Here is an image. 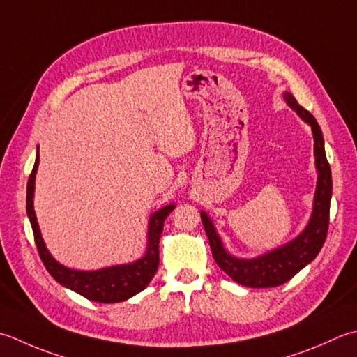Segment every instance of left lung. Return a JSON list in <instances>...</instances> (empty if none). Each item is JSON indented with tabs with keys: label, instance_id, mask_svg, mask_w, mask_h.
<instances>
[{
	"label": "left lung",
	"instance_id": "left-lung-1",
	"mask_svg": "<svg viewBox=\"0 0 357 357\" xmlns=\"http://www.w3.org/2000/svg\"><path fill=\"white\" fill-rule=\"evenodd\" d=\"M284 100L296 113L303 119L306 123L311 125L314 136V156H316L317 169V188L314 195L312 215L308 226L297 238L283 244L271 252L257 258H236L230 255L222 246L220 235L216 234L212 220L206 212H201L202 226L206 229L208 244H211L212 255L218 266L232 278L234 282L240 283L248 288H274L286 282H289L300 269L310 264L322 249L328 225H330V201L333 193L331 169L326 160L324 136L319 123L308 109L300 107L296 97L291 93H284Z\"/></svg>",
	"mask_w": 357,
	"mask_h": 357
}]
</instances>
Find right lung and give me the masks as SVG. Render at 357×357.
I'll return each mask as SVG.
<instances>
[{
    "label": "right lung",
    "instance_id": "1",
    "mask_svg": "<svg viewBox=\"0 0 357 357\" xmlns=\"http://www.w3.org/2000/svg\"><path fill=\"white\" fill-rule=\"evenodd\" d=\"M40 155L37 151L33 169L31 172L29 181H27L26 193V211L31 220L33 230L35 244H37L38 254L45 268L47 269L55 280L66 288L75 291L77 294L86 297L88 300L99 303H117L128 300L136 296L137 292L145 289L151 278L155 277L159 266V238L164 229V221L172 213L174 204H169L150 216L149 225V244H146L145 255L135 263L121 264V266L103 268L99 271H75L60 264L55 258L49 254L41 238L37 216L33 211V188H35V173L38 169Z\"/></svg>",
    "mask_w": 357,
    "mask_h": 357
}]
</instances>
